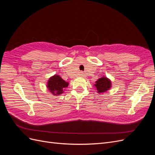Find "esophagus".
<instances>
[{"instance_id":"1","label":"esophagus","mask_w":155,"mask_h":155,"mask_svg":"<svg viewBox=\"0 0 155 155\" xmlns=\"http://www.w3.org/2000/svg\"><path fill=\"white\" fill-rule=\"evenodd\" d=\"M81 75H83V74H81Z\"/></svg>"}]
</instances>
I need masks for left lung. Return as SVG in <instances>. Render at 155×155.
<instances>
[{
	"instance_id": "8db88e82",
	"label": "left lung",
	"mask_w": 155,
	"mask_h": 155,
	"mask_svg": "<svg viewBox=\"0 0 155 155\" xmlns=\"http://www.w3.org/2000/svg\"><path fill=\"white\" fill-rule=\"evenodd\" d=\"M94 86L96 87L97 92L101 94L109 91L112 87V83L111 81L109 78L106 77H101L96 81Z\"/></svg>"
}]
</instances>
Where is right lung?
Listing matches in <instances>:
<instances>
[{"mask_svg":"<svg viewBox=\"0 0 155 155\" xmlns=\"http://www.w3.org/2000/svg\"><path fill=\"white\" fill-rule=\"evenodd\" d=\"M68 86V82L63 80L58 74H55L54 76L50 77L46 84V87L54 96L61 94Z\"/></svg>","mask_w":155,"mask_h":155,"instance_id":"obj_1","label":"right lung"}]
</instances>
